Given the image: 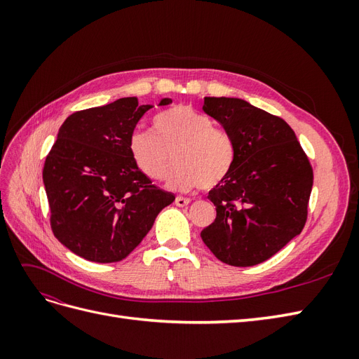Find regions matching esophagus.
<instances>
[{"instance_id":"1","label":"esophagus","mask_w":359,"mask_h":359,"mask_svg":"<svg viewBox=\"0 0 359 359\" xmlns=\"http://www.w3.org/2000/svg\"><path fill=\"white\" fill-rule=\"evenodd\" d=\"M190 202H191V201H190L189 198H182V196H177V198H175V205H177V206H181V208H182V206H187Z\"/></svg>"}]
</instances>
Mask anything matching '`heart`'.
Wrapping results in <instances>:
<instances>
[{"label": "heart", "mask_w": 359, "mask_h": 359, "mask_svg": "<svg viewBox=\"0 0 359 359\" xmlns=\"http://www.w3.org/2000/svg\"><path fill=\"white\" fill-rule=\"evenodd\" d=\"M153 128L154 133L136 130L128 137L130 157L147 178H165L172 154L177 166L169 173L168 186L173 190H211L231 173L235 161L232 137L194 107L177 104L157 114Z\"/></svg>", "instance_id": "heart-1"}]
</instances>
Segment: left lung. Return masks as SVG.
Instances as JSON below:
<instances>
[{
	"label": "left lung",
	"instance_id": "left-lung-1",
	"mask_svg": "<svg viewBox=\"0 0 359 359\" xmlns=\"http://www.w3.org/2000/svg\"><path fill=\"white\" fill-rule=\"evenodd\" d=\"M202 109L235 145L231 173L208 193L217 217L201 232L202 241L227 265L262 264L306 224L310 161L285 119L245 100L205 97Z\"/></svg>",
	"mask_w": 359,
	"mask_h": 359
}]
</instances>
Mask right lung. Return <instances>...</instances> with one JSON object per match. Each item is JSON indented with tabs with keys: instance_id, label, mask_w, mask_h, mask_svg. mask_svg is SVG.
<instances>
[{
	"instance_id": "right-lung-1",
	"label": "right lung",
	"mask_w": 359,
	"mask_h": 359,
	"mask_svg": "<svg viewBox=\"0 0 359 359\" xmlns=\"http://www.w3.org/2000/svg\"><path fill=\"white\" fill-rule=\"evenodd\" d=\"M161 99L158 106L170 104ZM151 104L136 97L72 114L43 168L50 227L70 252L91 262L127 257L158 212L175 201L133 163L128 137Z\"/></svg>"
}]
</instances>
